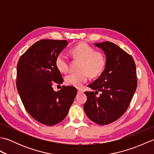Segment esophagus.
Returning <instances> with one entry per match:
<instances>
[{"instance_id": "obj_1", "label": "esophagus", "mask_w": 154, "mask_h": 154, "mask_svg": "<svg viewBox=\"0 0 154 154\" xmlns=\"http://www.w3.org/2000/svg\"><path fill=\"white\" fill-rule=\"evenodd\" d=\"M77 92H78V93H81L83 92V91L82 89H78Z\"/></svg>"}]
</instances>
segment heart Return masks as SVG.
<instances>
[{
	"mask_svg": "<svg viewBox=\"0 0 154 154\" xmlns=\"http://www.w3.org/2000/svg\"><path fill=\"white\" fill-rule=\"evenodd\" d=\"M71 54L76 60H81L79 71L72 73L65 77L69 85L81 87L86 82L89 75L91 77L99 76L106 65V58L103 52L94 51V49L85 42H81L71 50ZM55 65L62 73L69 70V61L63 54H59L55 59Z\"/></svg>",
	"mask_w": 154,
	"mask_h": 154,
	"instance_id": "b5f03b06",
	"label": "heart"
}]
</instances>
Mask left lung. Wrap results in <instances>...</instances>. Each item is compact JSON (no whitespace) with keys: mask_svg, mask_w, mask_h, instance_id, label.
<instances>
[{"mask_svg":"<svg viewBox=\"0 0 154 154\" xmlns=\"http://www.w3.org/2000/svg\"><path fill=\"white\" fill-rule=\"evenodd\" d=\"M94 45L104 51L106 65L100 77L88 85L94 92H85L84 110L93 122L106 125L122 116L129 106L137 87L136 65L131 55L112 42Z\"/></svg>","mask_w":154,"mask_h":154,"instance_id":"obj_1","label":"left lung"}]
</instances>
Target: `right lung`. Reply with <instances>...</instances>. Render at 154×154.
<instances>
[{
  "instance_id": "add662e5",
  "label": "right lung",
  "mask_w": 154,
  "mask_h": 154,
  "mask_svg": "<svg viewBox=\"0 0 154 154\" xmlns=\"http://www.w3.org/2000/svg\"><path fill=\"white\" fill-rule=\"evenodd\" d=\"M67 45V40H40L17 64L16 87L22 102L32 118L47 126L55 125L66 117L77 93L71 86H62L57 92L53 89L55 83L63 82L55 59Z\"/></svg>"
}]
</instances>
